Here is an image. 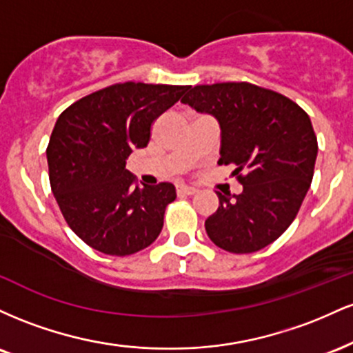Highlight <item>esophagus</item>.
<instances>
[{
    "label": "esophagus",
    "mask_w": 353,
    "mask_h": 353,
    "mask_svg": "<svg viewBox=\"0 0 353 353\" xmlns=\"http://www.w3.org/2000/svg\"><path fill=\"white\" fill-rule=\"evenodd\" d=\"M176 190H177V194H179V196H192V194L197 192V189L189 188V185H182V184L177 185Z\"/></svg>",
    "instance_id": "esophagus-1"
}]
</instances>
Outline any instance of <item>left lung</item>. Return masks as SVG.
<instances>
[{"mask_svg":"<svg viewBox=\"0 0 353 353\" xmlns=\"http://www.w3.org/2000/svg\"><path fill=\"white\" fill-rule=\"evenodd\" d=\"M221 125L219 164H234L239 196L216 192L219 208L205 232L221 249L250 254L272 244L292 224L310 188L317 137L292 99L250 83L189 88L181 99Z\"/></svg>","mask_w":353,"mask_h":353,"instance_id":"8db88e82","label":"left lung"}]
</instances>
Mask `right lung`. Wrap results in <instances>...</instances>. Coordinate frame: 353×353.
<instances>
[{
    "label": "right lung",
    "mask_w": 353,
    "mask_h": 353,
    "mask_svg": "<svg viewBox=\"0 0 353 353\" xmlns=\"http://www.w3.org/2000/svg\"><path fill=\"white\" fill-rule=\"evenodd\" d=\"M189 86L119 83L64 109L46 149L51 190L72 232L108 255H131L156 241L171 182L136 185L125 169L132 149L145 148L151 125Z\"/></svg>",
    "instance_id": "add662e5"
}]
</instances>
